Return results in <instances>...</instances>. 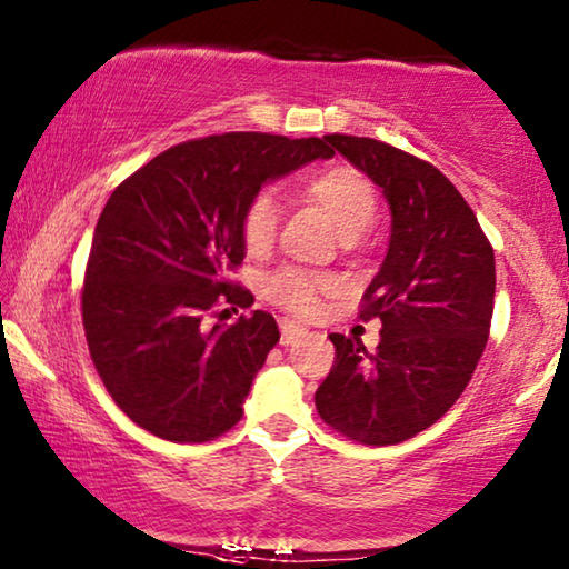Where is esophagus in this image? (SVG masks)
I'll list each match as a JSON object with an SVG mask.
<instances>
[{"label": "esophagus", "instance_id": "1", "mask_svg": "<svg viewBox=\"0 0 569 569\" xmlns=\"http://www.w3.org/2000/svg\"><path fill=\"white\" fill-rule=\"evenodd\" d=\"M279 333H282V339H279V341H282V346H292L295 341L302 339L305 328L295 323V320L284 318V320H279Z\"/></svg>", "mask_w": 569, "mask_h": 569}]
</instances>
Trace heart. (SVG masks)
<instances>
[{"instance_id": "heart-1", "label": "heart", "mask_w": 569, "mask_h": 569, "mask_svg": "<svg viewBox=\"0 0 569 569\" xmlns=\"http://www.w3.org/2000/svg\"><path fill=\"white\" fill-rule=\"evenodd\" d=\"M305 192L331 218L341 238H359L372 228L377 218V192L359 169L328 167L305 179ZM279 228V202L271 192H259L246 204L241 218V238L249 253L271 249ZM331 279L300 267H284L267 277L264 292L279 308L312 316L320 305V292L331 290Z\"/></svg>"}]
</instances>
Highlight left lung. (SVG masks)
Returning <instances> with one entry per match:
<instances>
[{
  "label": "left lung",
  "mask_w": 569,
  "mask_h": 569,
  "mask_svg": "<svg viewBox=\"0 0 569 569\" xmlns=\"http://www.w3.org/2000/svg\"><path fill=\"white\" fill-rule=\"evenodd\" d=\"M326 141L380 187L390 243L365 292L361 318H380L369 353L341 333L316 392L320 418L369 447L400 443L455 406L480 361L496 300V257L457 187L428 161L375 138Z\"/></svg>",
  "instance_id": "8db88e82"
}]
</instances>
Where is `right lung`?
Listing matches in <instances>:
<instances>
[{"instance_id":"obj_1","label":"right lung","mask_w":569,"mask_h":569,"mask_svg":"<svg viewBox=\"0 0 569 569\" xmlns=\"http://www.w3.org/2000/svg\"><path fill=\"white\" fill-rule=\"evenodd\" d=\"M331 156L323 138L210 136L159 153L110 194L81 318L97 372L130 421L179 443L218 439L241 421L279 341L277 320L251 310L204 331L202 318L220 302H253L226 279L246 257V204L267 182Z\"/></svg>"}]
</instances>
